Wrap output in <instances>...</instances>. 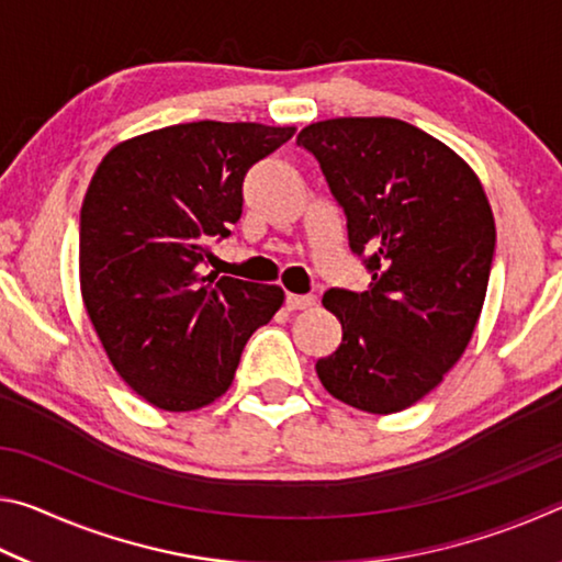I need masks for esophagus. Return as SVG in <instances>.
Segmentation results:
<instances>
[{"label":"esophagus","mask_w":562,"mask_h":562,"mask_svg":"<svg viewBox=\"0 0 562 562\" xmlns=\"http://www.w3.org/2000/svg\"><path fill=\"white\" fill-rule=\"evenodd\" d=\"M315 302H317L315 294H288V297H284V307L292 310V312L294 310H307Z\"/></svg>","instance_id":"obj_1"}]
</instances>
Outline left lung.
Listing matches in <instances>:
<instances>
[{"label": "left lung", "instance_id": "8db88e82", "mask_svg": "<svg viewBox=\"0 0 562 562\" xmlns=\"http://www.w3.org/2000/svg\"><path fill=\"white\" fill-rule=\"evenodd\" d=\"M297 146L317 158L372 274L364 292L322 297L341 345L317 376L361 412H402L439 386L479 322L496 252L486 193L449 146L398 119L319 121Z\"/></svg>", "mask_w": 562, "mask_h": 562}]
</instances>
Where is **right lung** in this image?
Here are the masks:
<instances>
[{"label":"right lung","instance_id":"1","mask_svg":"<svg viewBox=\"0 0 562 562\" xmlns=\"http://www.w3.org/2000/svg\"><path fill=\"white\" fill-rule=\"evenodd\" d=\"M292 126L195 121L109 150L81 205V294L111 364L164 412H193L233 384L252 331L284 294L201 274L211 240L243 215V180Z\"/></svg>","mask_w":562,"mask_h":562}]
</instances>
